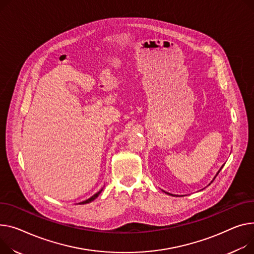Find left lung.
I'll return each mask as SVG.
<instances>
[{
  "mask_svg": "<svg viewBox=\"0 0 254 254\" xmlns=\"http://www.w3.org/2000/svg\"><path fill=\"white\" fill-rule=\"evenodd\" d=\"M222 167H223V166H222ZM221 170H222V168H221ZM221 170H219V171H218V172H217V174H216V176H217V175H218V173H219V172H221ZM216 176H215V177H216ZM214 179H215V178H214ZM167 194H168V193H167Z\"/></svg>",
  "mask_w": 254,
  "mask_h": 254,
  "instance_id": "left-lung-1",
  "label": "left lung"
}]
</instances>
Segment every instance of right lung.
<instances>
[{"mask_svg":"<svg viewBox=\"0 0 254 254\" xmlns=\"http://www.w3.org/2000/svg\"><path fill=\"white\" fill-rule=\"evenodd\" d=\"M101 192H102V190H100L98 193H96L94 196H92L91 198H89L88 200H86V201H82V202H80V203L79 204H86V203H90V202H92L93 200H95L98 196H99V194L101 193Z\"/></svg>","mask_w":254,"mask_h":254,"instance_id":"add662e5","label":"right lung"}]
</instances>
